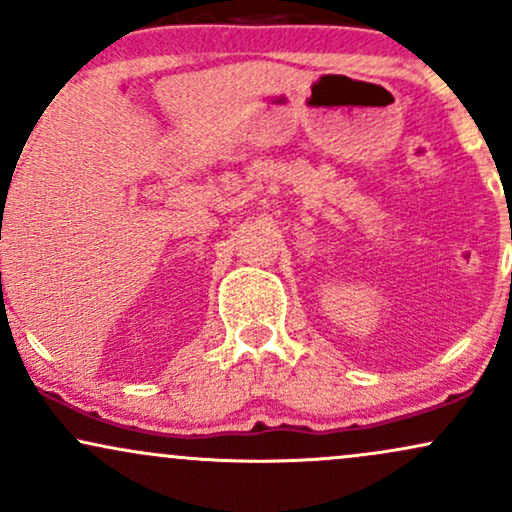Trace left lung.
<instances>
[{"label": "left lung", "instance_id": "8db88e82", "mask_svg": "<svg viewBox=\"0 0 512 512\" xmlns=\"http://www.w3.org/2000/svg\"><path fill=\"white\" fill-rule=\"evenodd\" d=\"M510 284H512V276H510Z\"/></svg>", "mask_w": 512, "mask_h": 512}]
</instances>
